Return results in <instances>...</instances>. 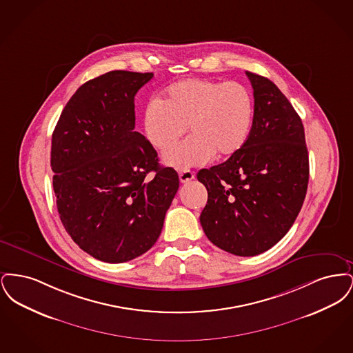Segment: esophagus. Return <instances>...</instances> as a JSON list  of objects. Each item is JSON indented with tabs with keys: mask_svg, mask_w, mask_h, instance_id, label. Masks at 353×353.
Listing matches in <instances>:
<instances>
[{
	"mask_svg": "<svg viewBox=\"0 0 353 353\" xmlns=\"http://www.w3.org/2000/svg\"><path fill=\"white\" fill-rule=\"evenodd\" d=\"M179 177H180V181H181L183 184L189 183V181H192V180L194 179V172H192L190 169H183V170H180Z\"/></svg>",
	"mask_w": 353,
	"mask_h": 353,
	"instance_id": "1",
	"label": "esophagus"
}]
</instances>
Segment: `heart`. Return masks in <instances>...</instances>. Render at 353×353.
<instances>
[{
    "label": "heart",
    "instance_id": "b5f03b06",
    "mask_svg": "<svg viewBox=\"0 0 353 353\" xmlns=\"http://www.w3.org/2000/svg\"><path fill=\"white\" fill-rule=\"evenodd\" d=\"M252 121L254 101L245 85L197 78L169 85L144 110L145 136L160 152L172 150L189 125L192 134L164 157L177 168L234 156L246 144Z\"/></svg>",
    "mask_w": 353,
    "mask_h": 353
}]
</instances>
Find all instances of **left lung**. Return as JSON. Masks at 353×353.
<instances>
[{
	"mask_svg": "<svg viewBox=\"0 0 353 353\" xmlns=\"http://www.w3.org/2000/svg\"><path fill=\"white\" fill-rule=\"evenodd\" d=\"M254 90L252 132L225 163L201 169L208 190L200 216L209 241L252 256L278 243L298 217L310 177L302 120L270 79L246 71Z\"/></svg>",
	"mask_w": 353,
	"mask_h": 353,
	"instance_id": "1",
	"label": "left lung"
}]
</instances>
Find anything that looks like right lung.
Instances as JSON below:
<instances>
[{
  "mask_svg": "<svg viewBox=\"0 0 353 353\" xmlns=\"http://www.w3.org/2000/svg\"><path fill=\"white\" fill-rule=\"evenodd\" d=\"M152 77L115 70L85 82L52 132L61 221L83 252L108 263L151 249L180 185L177 172L161 167L151 143L134 130V95Z\"/></svg>",
  "mask_w": 353,
  "mask_h": 353,
  "instance_id": "1",
  "label": "right lung"
}]
</instances>
